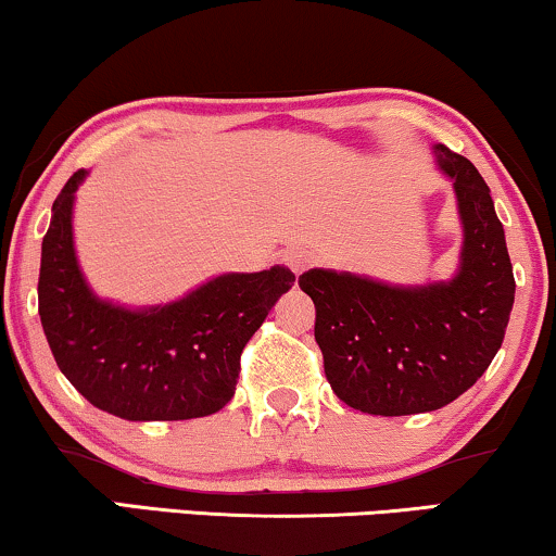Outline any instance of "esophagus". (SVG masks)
Wrapping results in <instances>:
<instances>
[{
    "instance_id": "34e87169",
    "label": "esophagus",
    "mask_w": 556,
    "mask_h": 556,
    "mask_svg": "<svg viewBox=\"0 0 556 556\" xmlns=\"http://www.w3.org/2000/svg\"><path fill=\"white\" fill-rule=\"evenodd\" d=\"M283 261H286L288 268L295 273V276H301V273L308 270L314 265V255L306 248H291L283 255Z\"/></svg>"
}]
</instances>
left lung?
I'll list each match as a JSON object with an SVG mask.
<instances>
[{"instance_id":"obj_1","label":"left lung","mask_w":556,"mask_h":556,"mask_svg":"<svg viewBox=\"0 0 556 556\" xmlns=\"http://www.w3.org/2000/svg\"><path fill=\"white\" fill-rule=\"evenodd\" d=\"M431 155L463 225L452 278L401 286L329 268L299 278L316 306L331 391L363 414H427L459 399L493 363L514 308V268L488 184L450 148L431 146Z\"/></svg>"}]
</instances>
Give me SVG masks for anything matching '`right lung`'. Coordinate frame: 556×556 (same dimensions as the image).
<instances>
[{
  "mask_svg": "<svg viewBox=\"0 0 556 556\" xmlns=\"http://www.w3.org/2000/svg\"><path fill=\"white\" fill-rule=\"evenodd\" d=\"M89 170L68 178L42 237L38 312L58 367L91 406L127 421L216 414L235 395L240 355L293 286L286 265L225 273L155 306L91 291L76 257L74 204Z\"/></svg>",
  "mask_w": 556,
  "mask_h": 556,
  "instance_id": "add662e5",
  "label": "right lung"
}]
</instances>
